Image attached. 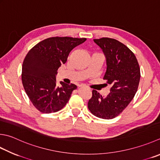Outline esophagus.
Masks as SVG:
<instances>
[{
	"instance_id": "34e87169",
	"label": "esophagus",
	"mask_w": 160,
	"mask_h": 160,
	"mask_svg": "<svg viewBox=\"0 0 160 160\" xmlns=\"http://www.w3.org/2000/svg\"><path fill=\"white\" fill-rule=\"evenodd\" d=\"M78 87H86V88H88V87H87L85 85H84V84H80V85Z\"/></svg>"
}]
</instances>
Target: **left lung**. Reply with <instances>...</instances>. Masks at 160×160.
<instances>
[{"instance_id":"left-lung-1","label":"left lung","mask_w":160,"mask_h":160,"mask_svg":"<svg viewBox=\"0 0 160 160\" xmlns=\"http://www.w3.org/2000/svg\"><path fill=\"white\" fill-rule=\"evenodd\" d=\"M106 58L107 70L103 79L111 84L110 92L102 96L92 91L88 108L96 117L112 119L119 115L133 99L140 80V68L134 53L117 39H93Z\"/></svg>"}]
</instances>
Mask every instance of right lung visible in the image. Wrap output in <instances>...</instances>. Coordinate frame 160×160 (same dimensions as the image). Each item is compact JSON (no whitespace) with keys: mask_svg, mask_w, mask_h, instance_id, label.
<instances>
[{"mask_svg":"<svg viewBox=\"0 0 160 160\" xmlns=\"http://www.w3.org/2000/svg\"><path fill=\"white\" fill-rule=\"evenodd\" d=\"M86 40L68 37H50L28 52L22 65V83L30 101L41 112H58L69 101L77 86L61 81V87H58L56 75L72 50Z\"/></svg>","mask_w":160,"mask_h":160,"instance_id":"right-lung-1","label":"right lung"}]
</instances>
